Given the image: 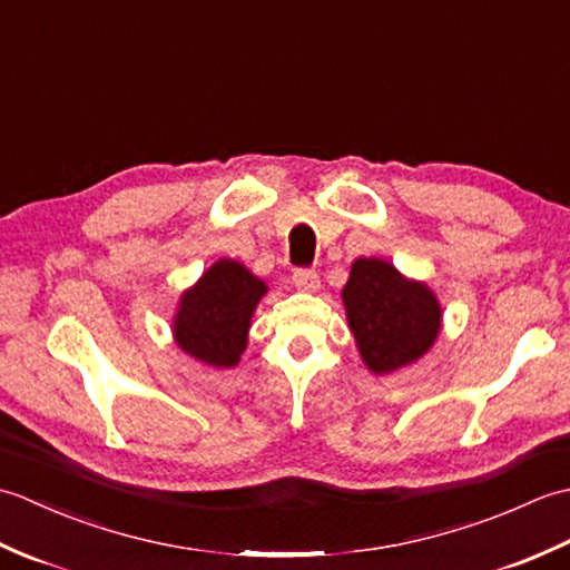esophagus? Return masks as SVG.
Here are the masks:
<instances>
[{
	"instance_id": "34e87169",
	"label": "esophagus",
	"mask_w": 570,
	"mask_h": 570,
	"mask_svg": "<svg viewBox=\"0 0 570 570\" xmlns=\"http://www.w3.org/2000/svg\"><path fill=\"white\" fill-rule=\"evenodd\" d=\"M294 284L296 288H301V292H318L321 286V276L316 269H296L294 272Z\"/></svg>"
}]
</instances>
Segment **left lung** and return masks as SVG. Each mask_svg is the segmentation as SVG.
<instances>
[{"instance_id": "obj_1", "label": "left lung", "mask_w": 570, "mask_h": 570, "mask_svg": "<svg viewBox=\"0 0 570 570\" xmlns=\"http://www.w3.org/2000/svg\"><path fill=\"white\" fill-rule=\"evenodd\" d=\"M343 304L362 362L374 374L416 362L441 331V304L431 288L374 257L353 262Z\"/></svg>"}]
</instances>
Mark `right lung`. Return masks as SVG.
I'll return each mask as SVG.
<instances>
[{"label":"right lung","mask_w":570,"mask_h":570,"mask_svg":"<svg viewBox=\"0 0 570 570\" xmlns=\"http://www.w3.org/2000/svg\"><path fill=\"white\" fill-rule=\"evenodd\" d=\"M266 284L235 259L215 262L184 292L174 318L178 347L210 367H235Z\"/></svg>","instance_id":"1"}]
</instances>
